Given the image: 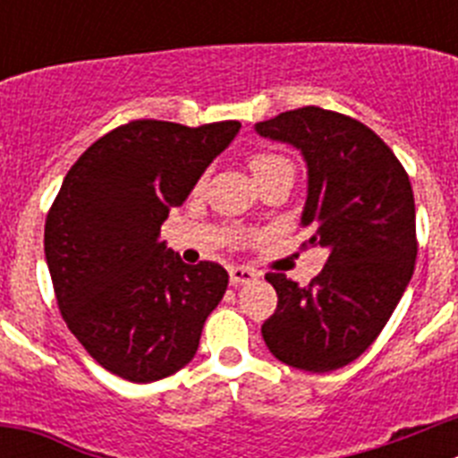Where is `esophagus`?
Wrapping results in <instances>:
<instances>
[{
  "label": "esophagus",
  "mask_w": 458,
  "mask_h": 458,
  "mask_svg": "<svg viewBox=\"0 0 458 458\" xmlns=\"http://www.w3.org/2000/svg\"><path fill=\"white\" fill-rule=\"evenodd\" d=\"M254 279H257V270L245 268V266H232V268H229V282H232L233 286L248 284V282H254Z\"/></svg>",
  "instance_id": "esophagus-1"
}]
</instances>
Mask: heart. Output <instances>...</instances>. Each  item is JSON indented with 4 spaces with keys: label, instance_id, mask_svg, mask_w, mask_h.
Masks as SVG:
<instances>
[{
    "label": "heart",
    "instance_id": "heart-1",
    "mask_svg": "<svg viewBox=\"0 0 458 458\" xmlns=\"http://www.w3.org/2000/svg\"><path fill=\"white\" fill-rule=\"evenodd\" d=\"M250 169H252L254 179H257L259 183H266V181L273 179V176H277V174L282 172H293V167H291V163L284 156L266 151L254 153V156L250 157Z\"/></svg>",
    "mask_w": 458,
    "mask_h": 458
}]
</instances>
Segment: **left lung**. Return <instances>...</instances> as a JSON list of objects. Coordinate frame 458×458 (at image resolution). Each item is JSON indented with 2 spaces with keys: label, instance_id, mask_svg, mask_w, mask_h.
Instances as JSON below:
<instances>
[{
  "label": "left lung",
  "instance_id": "obj_1",
  "mask_svg": "<svg viewBox=\"0 0 458 458\" xmlns=\"http://www.w3.org/2000/svg\"><path fill=\"white\" fill-rule=\"evenodd\" d=\"M298 148L307 165L301 225L310 245L330 250L310 284L268 273L277 310L261 326L270 353L302 371H333L369 349L412 277L415 199L408 174L365 123L301 107L254 125Z\"/></svg>",
  "mask_w": 458,
  "mask_h": 458
}]
</instances>
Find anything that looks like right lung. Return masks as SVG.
Instances as JSON below:
<instances>
[{
    "instance_id": "right-lung-1",
    "label": "right lung",
    "mask_w": 458,
    "mask_h": 458,
    "mask_svg": "<svg viewBox=\"0 0 458 458\" xmlns=\"http://www.w3.org/2000/svg\"><path fill=\"white\" fill-rule=\"evenodd\" d=\"M238 131V121L119 125L80 156L47 213L46 261L64 321L121 378H167L199 349L229 275L213 261L183 264L160 226Z\"/></svg>"
}]
</instances>
